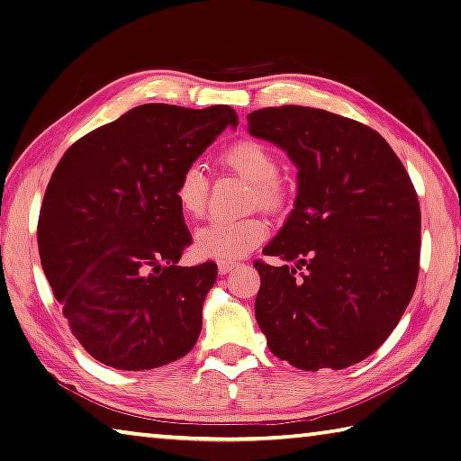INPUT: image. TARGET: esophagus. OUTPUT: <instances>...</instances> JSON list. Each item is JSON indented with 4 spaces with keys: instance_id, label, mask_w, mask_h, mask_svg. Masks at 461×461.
I'll list each match as a JSON object with an SVG mask.
<instances>
[{
    "instance_id": "34e87169",
    "label": "esophagus",
    "mask_w": 461,
    "mask_h": 461,
    "mask_svg": "<svg viewBox=\"0 0 461 461\" xmlns=\"http://www.w3.org/2000/svg\"><path fill=\"white\" fill-rule=\"evenodd\" d=\"M234 267H237V265H234V262H219V272H221V275H229V272Z\"/></svg>"
}]
</instances>
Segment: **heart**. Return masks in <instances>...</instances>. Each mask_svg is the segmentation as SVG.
<instances>
[{"label":"heart","instance_id":"1","mask_svg":"<svg viewBox=\"0 0 461 461\" xmlns=\"http://www.w3.org/2000/svg\"><path fill=\"white\" fill-rule=\"evenodd\" d=\"M221 165L252 186L250 204H258L267 212H280L286 206L288 193L280 181V165L272 149L257 139H242L221 155ZM175 201L185 217L199 219L206 211L209 178L203 167L186 165L175 183ZM268 237V224L258 217L214 219L194 232V252L201 258L232 262L258 247Z\"/></svg>","mask_w":461,"mask_h":461}]
</instances>
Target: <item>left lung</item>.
I'll use <instances>...</instances> for the list:
<instances>
[{
	"instance_id": "left-lung-1",
	"label": "left lung",
	"mask_w": 461,
	"mask_h": 461,
	"mask_svg": "<svg viewBox=\"0 0 461 461\" xmlns=\"http://www.w3.org/2000/svg\"><path fill=\"white\" fill-rule=\"evenodd\" d=\"M249 133L298 167L294 211L257 260L255 314L270 352L300 370H342L398 326L420 270V203L378 131L336 113L283 105L249 113Z\"/></svg>"
}]
</instances>
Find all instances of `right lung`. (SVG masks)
I'll list each match as a JSON object with an SVG mask.
<instances>
[{
	"label": "right lung",
	"mask_w": 461,
	"mask_h": 461,
	"mask_svg": "<svg viewBox=\"0 0 461 461\" xmlns=\"http://www.w3.org/2000/svg\"><path fill=\"white\" fill-rule=\"evenodd\" d=\"M229 125V105L147 103L75 140L55 167L37 222L41 267L101 364L151 370L196 344L219 268L178 267L191 232L173 189Z\"/></svg>",
	"instance_id": "right-lung-1"
}]
</instances>
